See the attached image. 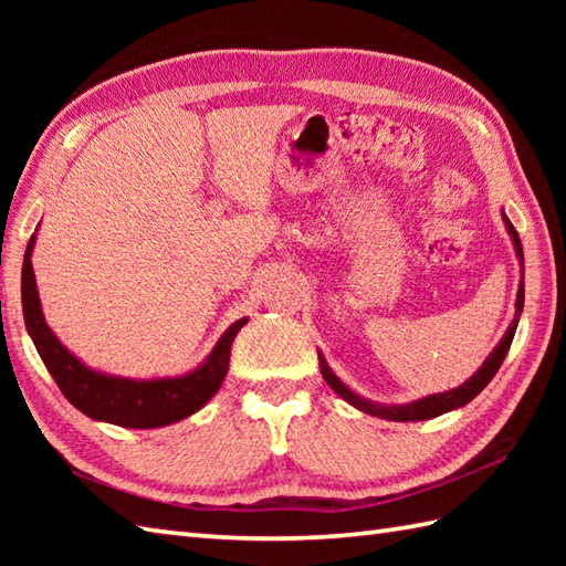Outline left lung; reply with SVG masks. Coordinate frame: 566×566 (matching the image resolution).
I'll list each match as a JSON object with an SVG mask.
<instances>
[{"instance_id": "8db88e82", "label": "left lung", "mask_w": 566, "mask_h": 566, "mask_svg": "<svg viewBox=\"0 0 566 566\" xmlns=\"http://www.w3.org/2000/svg\"><path fill=\"white\" fill-rule=\"evenodd\" d=\"M503 221H506V226H509V233H511V238H513L515 252H518V258L523 260V245H521L518 231H515L513 223L506 219V216H503ZM523 296H525V292H523V284H521L518 302H515V306H518V316H521V311H523ZM518 316H515V321L509 326L506 335H503V340L496 345V350L489 355L484 367L479 369L472 379L464 381L462 387H457V389H452V391L432 394V396H426V399L413 401V403H406V406H381V403H371V401L363 399V396L353 394L338 377L333 375V371H331L328 365H326V359H323V357H318V359H321V375H323V379L328 381V387H331L335 394L343 396V399H345L347 403H353L355 408H359V411H365V413H369V416L387 418V420H426V418H436V416H440V413L452 411V408H460V406L469 403L479 391H482V389L486 387V384H489L491 379H494V375L499 371L503 359H506V353H509V347H511V343H513L515 328H518Z\"/></svg>"}]
</instances>
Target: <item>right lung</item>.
<instances>
[{
  "label": "right lung",
  "mask_w": 566,
  "mask_h": 566,
  "mask_svg": "<svg viewBox=\"0 0 566 566\" xmlns=\"http://www.w3.org/2000/svg\"><path fill=\"white\" fill-rule=\"evenodd\" d=\"M31 250L33 235L29 240L27 255H23L21 270V304L23 321H27L29 335L33 338L35 350H39L43 365L51 371V377L65 394V399L80 408L84 416L94 420H106V423L124 426V428H160L177 423L207 403L211 396L219 391L221 381L228 371V359H231V345L235 333L245 326L248 318L235 321L231 328L223 333V338L216 343L207 363L189 371L185 377L172 379H122L106 377L99 371L84 367L75 355H70L63 345L57 343L53 331L45 326L41 298L35 292V276L31 268Z\"/></svg>",
  "instance_id": "1"
}]
</instances>
